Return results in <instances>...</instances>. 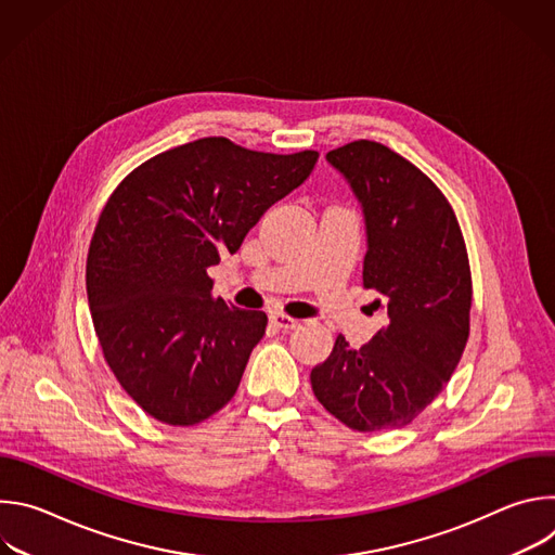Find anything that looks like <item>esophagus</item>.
Masks as SVG:
<instances>
[{"instance_id":"esophagus-1","label":"esophagus","mask_w":555,"mask_h":555,"mask_svg":"<svg viewBox=\"0 0 555 555\" xmlns=\"http://www.w3.org/2000/svg\"><path fill=\"white\" fill-rule=\"evenodd\" d=\"M270 321H272V325H274L276 330H294V327L298 325L296 319H289V315H285V313H281V311L270 313Z\"/></svg>"}]
</instances>
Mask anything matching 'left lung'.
<instances>
[{
    "label": "left lung",
    "mask_w": 555,
    "mask_h": 555,
    "mask_svg": "<svg viewBox=\"0 0 555 555\" xmlns=\"http://www.w3.org/2000/svg\"><path fill=\"white\" fill-rule=\"evenodd\" d=\"M327 163L362 208V279L388 323L360 349L338 336L311 369V388L353 430L402 428L443 390L467 343L472 279L461 228L443 193L379 142H349Z\"/></svg>",
    "instance_id": "1"
}]
</instances>
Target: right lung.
<instances>
[{"mask_svg":"<svg viewBox=\"0 0 555 555\" xmlns=\"http://www.w3.org/2000/svg\"><path fill=\"white\" fill-rule=\"evenodd\" d=\"M315 160L202 138L151 157L112 193L88 255V302L109 369L157 422L193 426L232 400L268 315L215 298L206 270Z\"/></svg>","mask_w":555,"mask_h":555,"instance_id":"add662e5","label":"right lung"}]
</instances>
